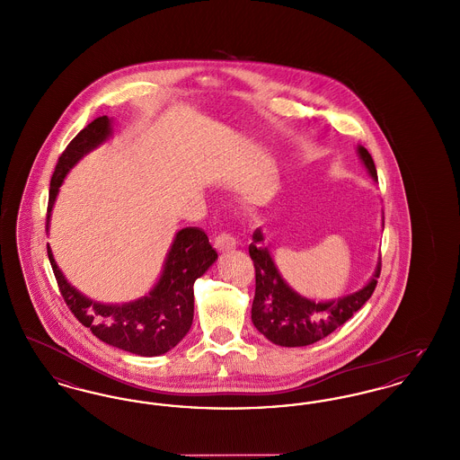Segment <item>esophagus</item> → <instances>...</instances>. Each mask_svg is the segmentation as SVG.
Listing matches in <instances>:
<instances>
[{
    "instance_id": "34e87169",
    "label": "esophagus",
    "mask_w": 460,
    "mask_h": 460,
    "mask_svg": "<svg viewBox=\"0 0 460 460\" xmlns=\"http://www.w3.org/2000/svg\"><path fill=\"white\" fill-rule=\"evenodd\" d=\"M214 246H216V250L217 252H229V250H233V248H236V238H233L231 234H226V233H222L219 234L216 240H214Z\"/></svg>"
}]
</instances>
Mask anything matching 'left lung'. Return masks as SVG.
Returning <instances> with one entry per match:
<instances>
[{"label":"left lung","mask_w":460,"mask_h":460,"mask_svg":"<svg viewBox=\"0 0 460 460\" xmlns=\"http://www.w3.org/2000/svg\"><path fill=\"white\" fill-rule=\"evenodd\" d=\"M357 155L372 181H377L371 154L357 146ZM383 227H385V216ZM248 248L255 265V298L252 305V323L263 336L279 347H306L326 338L334 329L345 324L351 315L371 298L381 272L377 259L371 279L360 289L331 298H306L286 283L276 267L269 246L263 244L262 229H255Z\"/></svg>","instance_id":"8db88e82"}]
</instances>
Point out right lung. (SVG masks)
Masks as SVG:
<instances>
[{
	"instance_id": "1",
	"label": "right lung",
	"mask_w": 460,
	"mask_h": 460,
	"mask_svg": "<svg viewBox=\"0 0 460 460\" xmlns=\"http://www.w3.org/2000/svg\"><path fill=\"white\" fill-rule=\"evenodd\" d=\"M113 136V119L98 117L79 132L58 158L51 177L46 231L66 174L93 150ZM48 259L60 286L62 296L81 324L110 347L139 357H156L172 350L193 324V286L214 262L217 252L199 227H182L175 233L165 255L162 272L148 293L124 304H103L81 293L66 281L48 244Z\"/></svg>"
}]
</instances>
